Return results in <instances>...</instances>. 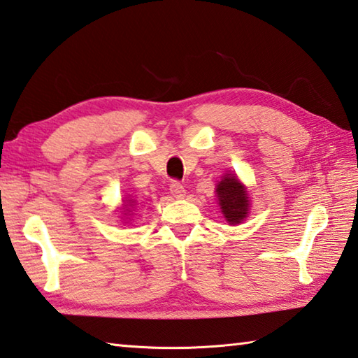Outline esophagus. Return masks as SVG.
I'll list each match as a JSON object with an SVG mask.
<instances>
[{
    "label": "esophagus",
    "mask_w": 358,
    "mask_h": 358,
    "mask_svg": "<svg viewBox=\"0 0 358 358\" xmlns=\"http://www.w3.org/2000/svg\"><path fill=\"white\" fill-rule=\"evenodd\" d=\"M169 189H171V194L175 197V199H183L185 197V186L180 183V181L173 180L171 186H169Z\"/></svg>",
    "instance_id": "esophagus-1"
}]
</instances>
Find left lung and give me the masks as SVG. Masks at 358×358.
<instances>
[{"mask_svg": "<svg viewBox=\"0 0 358 358\" xmlns=\"http://www.w3.org/2000/svg\"><path fill=\"white\" fill-rule=\"evenodd\" d=\"M219 205L225 219L230 224H239L249 211V197L245 187L239 183L235 175H225L216 187Z\"/></svg>", "mask_w": 358, "mask_h": 358, "instance_id": "8db88e82", "label": "left lung"}]
</instances>
